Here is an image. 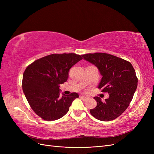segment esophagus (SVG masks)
Wrapping results in <instances>:
<instances>
[{"label": "esophagus", "instance_id": "1", "mask_svg": "<svg viewBox=\"0 0 154 154\" xmlns=\"http://www.w3.org/2000/svg\"><path fill=\"white\" fill-rule=\"evenodd\" d=\"M80 97L81 99H82V100H87L88 99V97L85 96H80Z\"/></svg>", "mask_w": 154, "mask_h": 154}]
</instances>
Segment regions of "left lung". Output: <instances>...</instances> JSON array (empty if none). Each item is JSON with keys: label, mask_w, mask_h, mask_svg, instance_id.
<instances>
[{"label": "left lung", "mask_w": 154, "mask_h": 154, "mask_svg": "<svg viewBox=\"0 0 154 154\" xmlns=\"http://www.w3.org/2000/svg\"><path fill=\"white\" fill-rule=\"evenodd\" d=\"M82 57L98 69L102 78L97 87L109 94L104 102L98 96L94 97L97 105L90 110L91 115L103 122L117 118L129 106L137 87V78L132 65L124 59L103 53H88Z\"/></svg>", "instance_id": "left-lung-1"}]
</instances>
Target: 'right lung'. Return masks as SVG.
I'll return each instance as SVG.
<instances>
[{
	"instance_id": "obj_1",
	"label": "right lung",
	"mask_w": 154,
	"mask_h": 154,
	"mask_svg": "<svg viewBox=\"0 0 154 154\" xmlns=\"http://www.w3.org/2000/svg\"><path fill=\"white\" fill-rule=\"evenodd\" d=\"M82 60L75 53L52 54L35 60L23 74L22 89L35 112L46 121L62 118L79 95L60 94V85L67 82L69 71Z\"/></svg>"
}]
</instances>
